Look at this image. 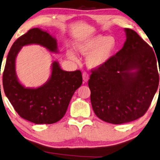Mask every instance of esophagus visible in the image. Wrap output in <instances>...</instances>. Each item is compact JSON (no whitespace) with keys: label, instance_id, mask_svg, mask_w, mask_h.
Returning <instances> with one entry per match:
<instances>
[{"label":"esophagus","instance_id":"1","mask_svg":"<svg viewBox=\"0 0 160 160\" xmlns=\"http://www.w3.org/2000/svg\"><path fill=\"white\" fill-rule=\"evenodd\" d=\"M82 78H83V81L84 82H87V81L89 80V74L86 73V72H84L82 74Z\"/></svg>","mask_w":160,"mask_h":160}]
</instances>
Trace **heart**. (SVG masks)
Returning <instances> with one entry per match:
<instances>
[{
  "label": "heart",
  "instance_id": "1",
  "mask_svg": "<svg viewBox=\"0 0 160 160\" xmlns=\"http://www.w3.org/2000/svg\"><path fill=\"white\" fill-rule=\"evenodd\" d=\"M118 48V42L114 37H106L98 34L94 37L78 42L76 48L80 54L87 55L86 64L92 69H96L104 66L110 59ZM68 57L71 59H76L72 50L67 51Z\"/></svg>",
  "mask_w": 160,
  "mask_h": 160
}]
</instances>
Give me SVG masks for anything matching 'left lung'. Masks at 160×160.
Listing matches in <instances>:
<instances>
[{
    "label": "left lung",
    "mask_w": 160,
    "mask_h": 160,
    "mask_svg": "<svg viewBox=\"0 0 160 160\" xmlns=\"http://www.w3.org/2000/svg\"><path fill=\"white\" fill-rule=\"evenodd\" d=\"M124 30L123 48L104 66L92 70L88 82L93 112L101 120L113 124L142 117L159 85V61L155 52L135 31Z\"/></svg>",
    "instance_id": "obj_1"
}]
</instances>
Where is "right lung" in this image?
Wrapping results in <instances>:
<instances>
[{
    "label": "right lung",
    "mask_w": 160,
    "mask_h": 160,
    "mask_svg": "<svg viewBox=\"0 0 160 160\" xmlns=\"http://www.w3.org/2000/svg\"><path fill=\"white\" fill-rule=\"evenodd\" d=\"M39 44L51 52H59L55 38L38 28H32L15 41L9 51L2 75L3 89L21 118L35 124H52L64 117L74 92L82 83L81 71H65L58 62L51 66V77L37 88L21 84L16 73V58L22 47ZM1 75V73H0Z\"/></svg>",
    "instance_id": "obj_1"
}]
</instances>
